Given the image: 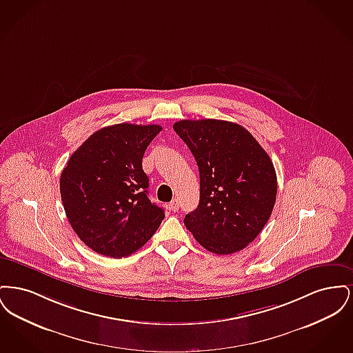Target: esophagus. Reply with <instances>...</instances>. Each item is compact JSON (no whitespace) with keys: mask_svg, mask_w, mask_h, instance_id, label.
Masks as SVG:
<instances>
[{"mask_svg":"<svg viewBox=\"0 0 353 353\" xmlns=\"http://www.w3.org/2000/svg\"><path fill=\"white\" fill-rule=\"evenodd\" d=\"M169 210H172V212H177L179 210V208H180V202L179 200H172V201L169 202L168 205Z\"/></svg>","mask_w":353,"mask_h":353,"instance_id":"1","label":"esophagus"}]
</instances>
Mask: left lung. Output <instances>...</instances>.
Wrapping results in <instances>:
<instances>
[{
	"label": "left lung",
	"instance_id": "8db88e82",
	"mask_svg": "<svg viewBox=\"0 0 353 353\" xmlns=\"http://www.w3.org/2000/svg\"><path fill=\"white\" fill-rule=\"evenodd\" d=\"M173 130L200 170V203L185 216L186 229L214 254L245 249L275 205L276 173L269 154L246 128L232 121L180 120Z\"/></svg>",
	"mask_w": 353,
	"mask_h": 353
}]
</instances>
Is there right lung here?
Returning <instances> with one entry per match:
<instances>
[{
  "label": "right lung",
  "mask_w": 353,
  "mask_h": 353,
  "mask_svg": "<svg viewBox=\"0 0 353 353\" xmlns=\"http://www.w3.org/2000/svg\"><path fill=\"white\" fill-rule=\"evenodd\" d=\"M161 125L120 123L91 134L61 174L74 232L94 252L121 258L144 246L165 217L148 199L143 156Z\"/></svg>",
  "instance_id": "1"
}]
</instances>
